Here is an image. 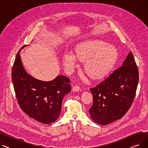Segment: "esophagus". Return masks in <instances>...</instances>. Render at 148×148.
Masks as SVG:
<instances>
[{
  "label": "esophagus",
  "mask_w": 148,
  "mask_h": 148,
  "mask_svg": "<svg viewBox=\"0 0 148 148\" xmlns=\"http://www.w3.org/2000/svg\"><path fill=\"white\" fill-rule=\"evenodd\" d=\"M73 90L74 92H76V91H81V88L78 85H75L73 87Z\"/></svg>",
  "instance_id": "1"
}]
</instances>
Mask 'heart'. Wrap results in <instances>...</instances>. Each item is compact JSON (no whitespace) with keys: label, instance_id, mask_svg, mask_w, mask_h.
<instances>
[{"label":"heart","instance_id":"obj_1","mask_svg":"<svg viewBox=\"0 0 148 148\" xmlns=\"http://www.w3.org/2000/svg\"><path fill=\"white\" fill-rule=\"evenodd\" d=\"M76 55L85 62L86 72L93 78H99L106 74L115 64L118 52L114 46H106L101 41H90L82 44L76 51ZM77 58L72 52H66L63 56V63L68 68H73Z\"/></svg>","mask_w":148,"mask_h":148}]
</instances>
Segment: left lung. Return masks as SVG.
Instances as JSON below:
<instances>
[{"instance_id": "left-lung-1", "label": "left lung", "mask_w": 148, "mask_h": 148, "mask_svg": "<svg viewBox=\"0 0 148 148\" xmlns=\"http://www.w3.org/2000/svg\"><path fill=\"white\" fill-rule=\"evenodd\" d=\"M138 82V68L130 52L122 66L90 88L93 97L89 109L92 120L97 124L106 125L121 119L132 105Z\"/></svg>"}]
</instances>
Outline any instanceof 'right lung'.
Listing matches in <instances>:
<instances>
[{"instance_id":"1","label":"right lung","mask_w":148,"mask_h":148,"mask_svg":"<svg viewBox=\"0 0 148 148\" xmlns=\"http://www.w3.org/2000/svg\"><path fill=\"white\" fill-rule=\"evenodd\" d=\"M19 52L12 68V81L18 104L26 114L37 121L52 123L60 115L64 97L71 90L70 79L64 75H58L51 82L36 79L25 71Z\"/></svg>"}]
</instances>
